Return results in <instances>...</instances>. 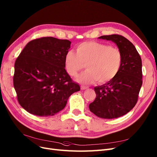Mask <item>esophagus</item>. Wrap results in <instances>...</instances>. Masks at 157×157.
Here are the masks:
<instances>
[{"label": "esophagus", "instance_id": "34e87169", "mask_svg": "<svg viewBox=\"0 0 157 157\" xmlns=\"http://www.w3.org/2000/svg\"><path fill=\"white\" fill-rule=\"evenodd\" d=\"M80 87H81V90H86V89L88 88V87L84 86H81Z\"/></svg>", "mask_w": 157, "mask_h": 157}]
</instances>
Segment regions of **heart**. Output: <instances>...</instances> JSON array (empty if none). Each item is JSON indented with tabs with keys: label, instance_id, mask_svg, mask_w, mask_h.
Listing matches in <instances>:
<instances>
[{
	"label": "heart",
	"instance_id": "b5f03b06",
	"mask_svg": "<svg viewBox=\"0 0 157 157\" xmlns=\"http://www.w3.org/2000/svg\"><path fill=\"white\" fill-rule=\"evenodd\" d=\"M76 52L70 50L65 55L67 73L75 77L84 68L87 70L77 77V80L89 84L95 80L104 84L113 79L120 71L122 54L118 48L97 42H86L78 45Z\"/></svg>",
	"mask_w": 157,
	"mask_h": 157
}]
</instances>
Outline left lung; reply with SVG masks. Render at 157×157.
<instances>
[{
  "label": "left lung",
  "instance_id": "obj_1",
  "mask_svg": "<svg viewBox=\"0 0 157 157\" xmlns=\"http://www.w3.org/2000/svg\"><path fill=\"white\" fill-rule=\"evenodd\" d=\"M98 39L116 44L122 54V64L117 76L96 86V98L90 110L99 118L112 119L126 115L136 105L142 84V60L134 45L119 35H103Z\"/></svg>",
  "mask_w": 157,
  "mask_h": 157
}]
</instances>
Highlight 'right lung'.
<instances>
[{
    "instance_id": "1",
    "label": "right lung",
    "mask_w": 157,
    "mask_h": 157,
    "mask_svg": "<svg viewBox=\"0 0 157 157\" xmlns=\"http://www.w3.org/2000/svg\"><path fill=\"white\" fill-rule=\"evenodd\" d=\"M71 43L42 37L29 42L17 59L14 88L18 103L29 113L53 116L65 108L73 93L80 91L65 69Z\"/></svg>"
}]
</instances>
